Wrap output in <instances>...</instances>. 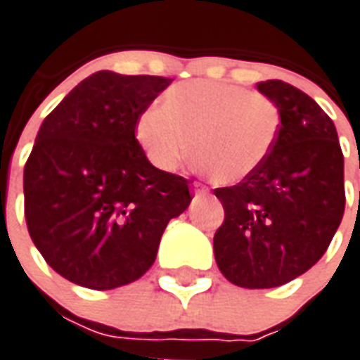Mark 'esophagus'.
<instances>
[{
    "mask_svg": "<svg viewBox=\"0 0 360 360\" xmlns=\"http://www.w3.org/2000/svg\"><path fill=\"white\" fill-rule=\"evenodd\" d=\"M194 194L196 196H205V194H209V188L205 185H202V183H194Z\"/></svg>",
    "mask_w": 360,
    "mask_h": 360,
    "instance_id": "1",
    "label": "esophagus"
}]
</instances>
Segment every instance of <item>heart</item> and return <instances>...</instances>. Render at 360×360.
Listing matches in <instances>:
<instances>
[{
  "mask_svg": "<svg viewBox=\"0 0 360 360\" xmlns=\"http://www.w3.org/2000/svg\"><path fill=\"white\" fill-rule=\"evenodd\" d=\"M280 132V112L271 98L237 84L196 80L164 93L160 108H147L134 138L147 160L174 172L191 157L222 183L250 177L271 157Z\"/></svg>",
  "mask_w": 360,
  "mask_h": 360,
  "instance_id": "obj_1",
  "label": "heart"
}]
</instances>
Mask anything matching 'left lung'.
<instances>
[{"label": "left lung", "mask_w": 360, "mask_h": 360, "mask_svg": "<svg viewBox=\"0 0 360 360\" xmlns=\"http://www.w3.org/2000/svg\"><path fill=\"white\" fill-rule=\"evenodd\" d=\"M280 112L271 157L240 183L214 188L224 222L214 259L231 284L267 290L288 284L321 259L344 217V155L319 104L282 80L257 84Z\"/></svg>", "instance_id": "obj_1"}]
</instances>
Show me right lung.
Returning a JSON list of instances; mask_svg holds the SVG:
<instances>
[{"mask_svg": "<svg viewBox=\"0 0 360 360\" xmlns=\"http://www.w3.org/2000/svg\"><path fill=\"white\" fill-rule=\"evenodd\" d=\"M172 84L98 70L42 121L24 168V214L46 263L78 285L114 290L151 267L191 181L155 168L134 124Z\"/></svg>", "mask_w": 360, "mask_h": 360, "instance_id": "1", "label": "right lung"}]
</instances>
